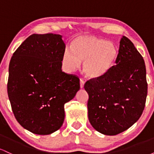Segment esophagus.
<instances>
[{
    "label": "esophagus",
    "mask_w": 154,
    "mask_h": 154,
    "mask_svg": "<svg viewBox=\"0 0 154 154\" xmlns=\"http://www.w3.org/2000/svg\"><path fill=\"white\" fill-rule=\"evenodd\" d=\"M79 82H80V88H82L84 87V85H85V80L82 78H80V81H79Z\"/></svg>",
    "instance_id": "obj_1"
}]
</instances>
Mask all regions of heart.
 <instances>
[{
    "label": "heart",
    "instance_id": "b5f03b06",
    "mask_svg": "<svg viewBox=\"0 0 154 154\" xmlns=\"http://www.w3.org/2000/svg\"><path fill=\"white\" fill-rule=\"evenodd\" d=\"M71 49L63 53V63L69 71H74L83 61L82 71L91 78L106 74L113 66L118 51L113 42L93 35H81L74 39Z\"/></svg>",
    "mask_w": 154,
    "mask_h": 154
}]
</instances>
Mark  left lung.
<instances>
[{"label":"left lung","instance_id":"obj_1","mask_svg":"<svg viewBox=\"0 0 154 154\" xmlns=\"http://www.w3.org/2000/svg\"><path fill=\"white\" fill-rule=\"evenodd\" d=\"M118 52L116 64L106 74L84 85L90 122L106 135L121 133L139 119L148 93L144 59L131 40L123 36Z\"/></svg>","mask_w":154,"mask_h":154}]
</instances>
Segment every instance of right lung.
<instances>
[{"label": "right lung", "instance_id": "add662e5", "mask_svg": "<svg viewBox=\"0 0 154 154\" xmlns=\"http://www.w3.org/2000/svg\"><path fill=\"white\" fill-rule=\"evenodd\" d=\"M60 35L33 34L11 59L7 84L16 119L38 135L58 130L64 120V104L80 88L77 75L62 72L66 45Z\"/></svg>", "mask_w": 154, "mask_h": 154}]
</instances>
